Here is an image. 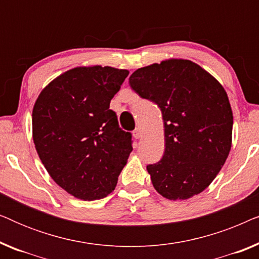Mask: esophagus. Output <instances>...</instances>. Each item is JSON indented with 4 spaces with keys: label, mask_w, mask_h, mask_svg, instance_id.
<instances>
[{
    "label": "esophagus",
    "mask_w": 259,
    "mask_h": 259,
    "mask_svg": "<svg viewBox=\"0 0 259 259\" xmlns=\"http://www.w3.org/2000/svg\"><path fill=\"white\" fill-rule=\"evenodd\" d=\"M141 136H143V133H141L140 128H136L133 131V137L136 138V139H140Z\"/></svg>",
    "instance_id": "obj_1"
}]
</instances>
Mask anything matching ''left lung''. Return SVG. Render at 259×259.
Listing matches in <instances>:
<instances>
[{
	"label": "left lung",
	"instance_id": "obj_1",
	"mask_svg": "<svg viewBox=\"0 0 259 259\" xmlns=\"http://www.w3.org/2000/svg\"><path fill=\"white\" fill-rule=\"evenodd\" d=\"M130 84L162 113L165 152L160 161L147 166L154 189L169 200L203 192L231 150L233 115L224 88L199 65L184 59L137 69Z\"/></svg>",
	"mask_w": 259,
	"mask_h": 259
}]
</instances>
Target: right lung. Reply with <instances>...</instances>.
Returning a JSON list of instances; mask_svg holds the SVG:
<instances>
[{
    "label": "right lung",
    "mask_w": 259,
    "mask_h": 259,
    "mask_svg": "<svg viewBox=\"0 0 259 259\" xmlns=\"http://www.w3.org/2000/svg\"><path fill=\"white\" fill-rule=\"evenodd\" d=\"M128 70L76 67L48 83L33 108V140L52 179L77 199L114 191L132 152V134L119 127L109 102Z\"/></svg>",
    "instance_id": "add662e5"
}]
</instances>
